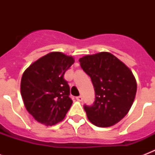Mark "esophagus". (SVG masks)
Instances as JSON below:
<instances>
[{
  "label": "esophagus",
  "instance_id": "obj_1",
  "mask_svg": "<svg viewBox=\"0 0 155 155\" xmlns=\"http://www.w3.org/2000/svg\"><path fill=\"white\" fill-rule=\"evenodd\" d=\"M76 100H77L78 101H83V97L81 96H79V97H76Z\"/></svg>",
  "mask_w": 155,
  "mask_h": 155
}]
</instances>
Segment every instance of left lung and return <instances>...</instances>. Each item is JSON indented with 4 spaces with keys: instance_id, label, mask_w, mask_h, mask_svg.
Wrapping results in <instances>:
<instances>
[{
    "instance_id": "1",
    "label": "left lung",
    "mask_w": 155,
    "mask_h": 155,
    "mask_svg": "<svg viewBox=\"0 0 155 155\" xmlns=\"http://www.w3.org/2000/svg\"><path fill=\"white\" fill-rule=\"evenodd\" d=\"M89 75L95 89L92 106L84 105L91 122L98 127H110L130 111L137 92V82L131 70L108 52L87 54L79 59Z\"/></svg>"
}]
</instances>
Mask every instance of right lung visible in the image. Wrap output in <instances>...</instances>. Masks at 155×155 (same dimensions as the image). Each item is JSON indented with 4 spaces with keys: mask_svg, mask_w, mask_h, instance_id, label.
<instances>
[{
    "mask_svg": "<svg viewBox=\"0 0 155 155\" xmlns=\"http://www.w3.org/2000/svg\"><path fill=\"white\" fill-rule=\"evenodd\" d=\"M75 63L72 56L54 51L25 69L21 80V95L26 110L43 125L60 122L72 104L66 71Z\"/></svg>",
    "mask_w": 155,
    "mask_h": 155,
    "instance_id": "add662e5",
    "label": "right lung"
}]
</instances>
